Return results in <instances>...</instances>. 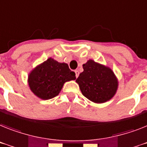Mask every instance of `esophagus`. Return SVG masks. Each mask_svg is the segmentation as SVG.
<instances>
[{
	"instance_id": "obj_1",
	"label": "esophagus",
	"mask_w": 147,
	"mask_h": 147,
	"mask_svg": "<svg viewBox=\"0 0 147 147\" xmlns=\"http://www.w3.org/2000/svg\"><path fill=\"white\" fill-rule=\"evenodd\" d=\"M75 72H76V78L78 77V76H79V71H78V70H76V71H75Z\"/></svg>"
}]
</instances>
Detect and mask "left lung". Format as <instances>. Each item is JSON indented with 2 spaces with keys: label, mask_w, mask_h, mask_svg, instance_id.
<instances>
[{
  "label": "left lung",
  "mask_w": 147,
  "mask_h": 147,
  "mask_svg": "<svg viewBox=\"0 0 147 147\" xmlns=\"http://www.w3.org/2000/svg\"><path fill=\"white\" fill-rule=\"evenodd\" d=\"M76 79L82 94L95 103H103L115 95L118 81L109 67L89 60Z\"/></svg>",
  "instance_id": "obj_1"
}]
</instances>
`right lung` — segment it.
<instances>
[{"label":"right lung","instance_id":"right-lung-1","mask_svg":"<svg viewBox=\"0 0 147 147\" xmlns=\"http://www.w3.org/2000/svg\"><path fill=\"white\" fill-rule=\"evenodd\" d=\"M76 79V73L69 69L67 63L49 58L32 70L28 84L36 96L47 100L57 96L65 82Z\"/></svg>","mask_w":147,"mask_h":147}]
</instances>
